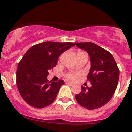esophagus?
I'll use <instances>...</instances> for the list:
<instances>
[{
  "label": "esophagus",
  "mask_w": 132,
  "mask_h": 132,
  "mask_svg": "<svg viewBox=\"0 0 132 132\" xmlns=\"http://www.w3.org/2000/svg\"><path fill=\"white\" fill-rule=\"evenodd\" d=\"M66 84L68 85H70V86H73L74 85L73 83H71V82H69V81H68V82H66Z\"/></svg>",
  "instance_id": "1"
}]
</instances>
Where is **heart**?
I'll return each mask as SVG.
<instances>
[{"mask_svg":"<svg viewBox=\"0 0 132 132\" xmlns=\"http://www.w3.org/2000/svg\"><path fill=\"white\" fill-rule=\"evenodd\" d=\"M81 54H86V53H85V52H83V51H79L78 52H77V55H81ZM68 78L70 79H71V80H73V81H75V80H77V78H78V75H77V74H70V75H68Z\"/></svg>","mask_w":132,"mask_h":132,"instance_id":"heart-1","label":"heart"}]
</instances>
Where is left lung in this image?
<instances>
[{
	"mask_svg": "<svg viewBox=\"0 0 132 132\" xmlns=\"http://www.w3.org/2000/svg\"><path fill=\"white\" fill-rule=\"evenodd\" d=\"M75 45L87 51L90 57L87 79L92 84L91 87H81V93L75 96L76 100L89 110L98 109L113 96L118 84L119 70L112 54L96 44L87 42L75 43Z\"/></svg>",
	"mask_w": 132,
	"mask_h": 132,
	"instance_id": "left-lung-1",
	"label": "left lung"
}]
</instances>
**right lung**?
<instances>
[{
    "label": "right lung",
    "instance_id": "1",
    "mask_svg": "<svg viewBox=\"0 0 132 132\" xmlns=\"http://www.w3.org/2000/svg\"><path fill=\"white\" fill-rule=\"evenodd\" d=\"M73 46L70 42L46 41L32 46L24 54L18 66L17 86L31 106L42 109L55 100L64 81H49V71L56 66L59 56Z\"/></svg>",
    "mask_w": 132,
    "mask_h": 132
}]
</instances>
